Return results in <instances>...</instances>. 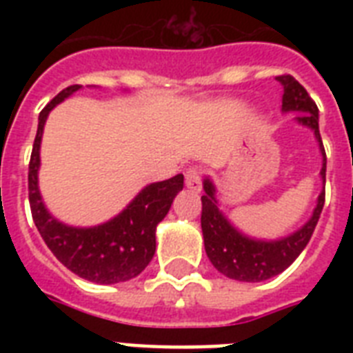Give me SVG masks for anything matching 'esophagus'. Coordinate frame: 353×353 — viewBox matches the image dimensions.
Segmentation results:
<instances>
[{
    "instance_id": "esophagus-1",
    "label": "esophagus",
    "mask_w": 353,
    "mask_h": 353,
    "mask_svg": "<svg viewBox=\"0 0 353 353\" xmlns=\"http://www.w3.org/2000/svg\"><path fill=\"white\" fill-rule=\"evenodd\" d=\"M185 185H187V188H190L192 192H199V190H201V172H199V168L192 166V168H188V170L185 172Z\"/></svg>"
}]
</instances>
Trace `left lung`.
<instances>
[{
  "instance_id": "left-lung-1",
  "label": "left lung",
  "mask_w": 353,
  "mask_h": 353,
  "mask_svg": "<svg viewBox=\"0 0 353 353\" xmlns=\"http://www.w3.org/2000/svg\"><path fill=\"white\" fill-rule=\"evenodd\" d=\"M282 88V112H295L296 122L312 128L323 154L321 177L326 183V154L319 132V108L307 91L291 74L276 77ZM205 194L201 196V231H203L205 252L221 274L240 282H262L276 276L295 262L312 238L324 207V192L319 194L312 218L293 234L279 240H256L240 232L218 209L216 187L209 177L203 181Z\"/></svg>"
}]
</instances>
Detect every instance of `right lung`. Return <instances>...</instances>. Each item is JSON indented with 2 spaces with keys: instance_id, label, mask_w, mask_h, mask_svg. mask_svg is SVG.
<instances>
[{
  "instance_id": "1",
  "label": "right lung",
  "mask_w": 353,
  "mask_h": 353,
  "mask_svg": "<svg viewBox=\"0 0 353 353\" xmlns=\"http://www.w3.org/2000/svg\"><path fill=\"white\" fill-rule=\"evenodd\" d=\"M80 88L82 85L74 84L60 91L38 117V132L29 163L30 212L47 247L69 271L95 284H119L143 273L154 258L155 229L168 214L177 192L183 190V174L144 187L121 214L106 223L71 227L58 221L46 209L38 188L41 135L49 112Z\"/></svg>"
}]
</instances>
